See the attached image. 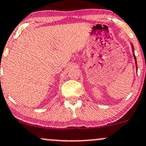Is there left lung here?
<instances>
[{"label": "left lung", "mask_w": 146, "mask_h": 146, "mask_svg": "<svg viewBox=\"0 0 146 146\" xmlns=\"http://www.w3.org/2000/svg\"><path fill=\"white\" fill-rule=\"evenodd\" d=\"M132 46V49H133V56H134V58H135V64H136V69L137 70V60H136V58H135V54H134V50H133V46Z\"/></svg>", "instance_id": "obj_1"}]
</instances>
